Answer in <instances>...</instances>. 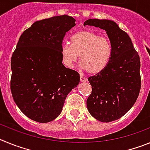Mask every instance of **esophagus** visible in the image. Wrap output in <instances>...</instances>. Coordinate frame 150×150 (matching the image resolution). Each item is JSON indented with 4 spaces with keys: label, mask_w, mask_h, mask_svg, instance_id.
I'll return each instance as SVG.
<instances>
[{
    "label": "esophagus",
    "mask_w": 150,
    "mask_h": 150,
    "mask_svg": "<svg viewBox=\"0 0 150 150\" xmlns=\"http://www.w3.org/2000/svg\"><path fill=\"white\" fill-rule=\"evenodd\" d=\"M80 81H81V82H86L87 79L86 77H83V76H80Z\"/></svg>",
    "instance_id": "obj_1"
}]
</instances>
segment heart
<instances>
[{
	"label": "heart",
	"mask_w": 150,
	"mask_h": 150,
	"mask_svg": "<svg viewBox=\"0 0 150 150\" xmlns=\"http://www.w3.org/2000/svg\"><path fill=\"white\" fill-rule=\"evenodd\" d=\"M62 62L71 68L77 59L90 74L101 72L109 63L112 46L109 40L88 30L76 32L71 38V45L64 44L61 50Z\"/></svg>",
	"instance_id": "1"
}]
</instances>
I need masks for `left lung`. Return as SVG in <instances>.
Masks as SVG:
<instances>
[{
    "mask_svg": "<svg viewBox=\"0 0 150 150\" xmlns=\"http://www.w3.org/2000/svg\"><path fill=\"white\" fill-rule=\"evenodd\" d=\"M84 25L105 30L112 46L107 67L88 79L91 93L87 99V109L98 121H115L124 116L138 98L141 87L140 56L129 36L116 22L91 18Z\"/></svg>",
    "mask_w": 150,
    "mask_h": 150,
    "instance_id": "1",
    "label": "left lung"
}]
</instances>
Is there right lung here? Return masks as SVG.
I'll list each match as a JSON object with an SVG mask.
<instances>
[{
  "label": "right lung",
  "mask_w": 150,
  "mask_h": 150,
  "mask_svg": "<svg viewBox=\"0 0 150 150\" xmlns=\"http://www.w3.org/2000/svg\"><path fill=\"white\" fill-rule=\"evenodd\" d=\"M75 21L62 15L35 22L24 30L12 55V95L34 121L46 123L58 117L67 95L79 84V74L64 67L61 54L64 38Z\"/></svg>",
  "instance_id": "add662e5"
}]
</instances>
